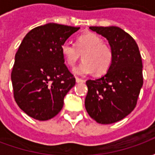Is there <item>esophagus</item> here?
Wrapping results in <instances>:
<instances>
[{"instance_id":"obj_1","label":"esophagus","mask_w":155,"mask_h":155,"mask_svg":"<svg viewBox=\"0 0 155 155\" xmlns=\"http://www.w3.org/2000/svg\"><path fill=\"white\" fill-rule=\"evenodd\" d=\"M75 81H76V82H77V83H83V82H84V80H83V79H81V78H78V77L75 78Z\"/></svg>"}]
</instances>
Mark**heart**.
I'll use <instances>...</instances> for the list:
<instances>
[{
	"label": "heart",
	"instance_id": "1",
	"mask_svg": "<svg viewBox=\"0 0 155 155\" xmlns=\"http://www.w3.org/2000/svg\"><path fill=\"white\" fill-rule=\"evenodd\" d=\"M61 53L71 67L75 65L82 54L84 61L73 71L78 75H86L94 71L97 74H104L110 68L113 61L110 47L104 44L101 36L93 33L81 35L76 45L70 41H64L61 45Z\"/></svg>",
	"mask_w": 155,
	"mask_h": 155
}]
</instances>
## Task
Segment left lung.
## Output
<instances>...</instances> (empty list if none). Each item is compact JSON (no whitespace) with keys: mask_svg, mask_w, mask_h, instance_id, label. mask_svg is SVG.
Listing matches in <instances>:
<instances>
[{"mask_svg":"<svg viewBox=\"0 0 155 155\" xmlns=\"http://www.w3.org/2000/svg\"><path fill=\"white\" fill-rule=\"evenodd\" d=\"M90 29L106 38L113 52V61L103 76L86 81L85 109L97 123H115L133 111L143 85L140 50L133 37L120 27Z\"/></svg>","mask_w":155,"mask_h":155,"instance_id":"obj_1","label":"left lung"}]
</instances>
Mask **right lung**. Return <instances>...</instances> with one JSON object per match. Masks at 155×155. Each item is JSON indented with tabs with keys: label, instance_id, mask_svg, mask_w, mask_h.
Wrapping results in <instances>:
<instances>
[{
	"label": "right lung",
	"instance_id": "1",
	"mask_svg": "<svg viewBox=\"0 0 155 155\" xmlns=\"http://www.w3.org/2000/svg\"><path fill=\"white\" fill-rule=\"evenodd\" d=\"M80 27L48 23L29 31L15 56L12 72L14 98L35 120H51L61 110L75 79L64 64L61 45Z\"/></svg>",
	"mask_w": 155,
	"mask_h": 155
}]
</instances>
